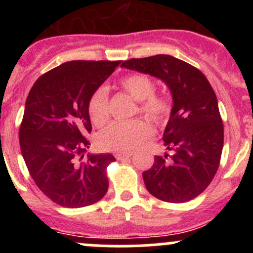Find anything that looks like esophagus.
Segmentation results:
<instances>
[{"label": "esophagus", "instance_id": "esophagus-1", "mask_svg": "<svg viewBox=\"0 0 253 253\" xmlns=\"http://www.w3.org/2000/svg\"><path fill=\"white\" fill-rule=\"evenodd\" d=\"M132 155V153L131 152H119V153H116V154H115V158H116L117 160H125V159H127V158H129Z\"/></svg>", "mask_w": 253, "mask_h": 253}]
</instances>
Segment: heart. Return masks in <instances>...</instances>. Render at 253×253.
<instances>
[{
  "mask_svg": "<svg viewBox=\"0 0 253 253\" xmlns=\"http://www.w3.org/2000/svg\"><path fill=\"white\" fill-rule=\"evenodd\" d=\"M125 91L139 103V112L155 124L167 121L171 111V101L168 96L155 93V82L142 73H133L120 82ZM88 111L93 124L101 126L109 119V93L105 86H99L91 94L88 103ZM152 134V128L147 121L134 119L131 121L112 122L100 132L98 144L101 149L114 152H128L139 147Z\"/></svg>",
  "mask_w": 253,
  "mask_h": 253,
  "instance_id": "heart-1",
  "label": "heart"
}]
</instances>
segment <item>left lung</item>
<instances>
[{
	"instance_id": "left-lung-1",
	"label": "left lung",
	"mask_w": 253,
	"mask_h": 253,
	"mask_svg": "<svg viewBox=\"0 0 253 253\" xmlns=\"http://www.w3.org/2000/svg\"><path fill=\"white\" fill-rule=\"evenodd\" d=\"M122 67L162 79L172 95L163 141L169 154L155 155L143 172L150 195L170 203L193 200L213 180L220 163L224 127L215 93L206 76L170 55L131 58Z\"/></svg>"
}]
</instances>
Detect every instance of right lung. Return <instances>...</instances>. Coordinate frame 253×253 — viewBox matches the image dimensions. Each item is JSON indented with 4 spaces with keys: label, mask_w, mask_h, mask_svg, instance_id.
<instances>
[{
    "label": "right lung",
    "mask_w": 253,
    "mask_h": 253,
    "mask_svg": "<svg viewBox=\"0 0 253 253\" xmlns=\"http://www.w3.org/2000/svg\"><path fill=\"white\" fill-rule=\"evenodd\" d=\"M121 61H70L38 78L25 101L19 143L25 165L45 196L58 206L98 202L109 188L106 168L114 155L84 154L91 132V94Z\"/></svg>",
    "instance_id": "1"
}]
</instances>
